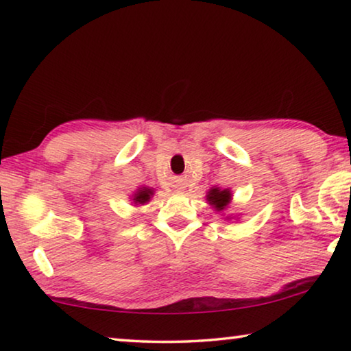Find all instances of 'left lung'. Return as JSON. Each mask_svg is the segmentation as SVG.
I'll return each instance as SVG.
<instances>
[{
    "mask_svg": "<svg viewBox=\"0 0 351 351\" xmlns=\"http://www.w3.org/2000/svg\"><path fill=\"white\" fill-rule=\"evenodd\" d=\"M232 190L230 189H219V187H210L209 192L206 195V199L207 203H209L213 210L218 212V213H224V210L228 209V206L230 204V201H232ZM234 218L232 215H226L224 219H230Z\"/></svg>",
    "mask_w": 351,
    "mask_h": 351,
    "instance_id": "left-lung-1",
    "label": "left lung"
}]
</instances>
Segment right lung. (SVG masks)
I'll use <instances>...</instances> for the list:
<instances>
[{
	"label": "right lung",
	"instance_id": "obj_1",
	"mask_svg": "<svg viewBox=\"0 0 351 351\" xmlns=\"http://www.w3.org/2000/svg\"><path fill=\"white\" fill-rule=\"evenodd\" d=\"M153 195H154V190L153 189L142 186V187L136 189V192H133L132 198H130V199L133 201L134 206H142V204H147L148 201H150V198L153 197Z\"/></svg>",
	"mask_w": 351,
	"mask_h": 351
}]
</instances>
